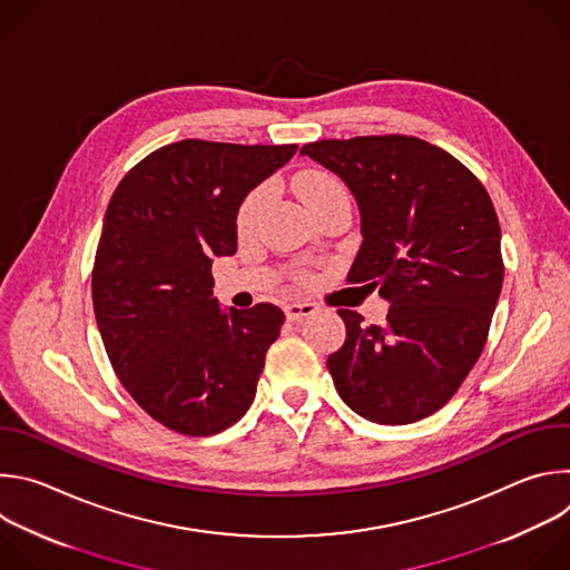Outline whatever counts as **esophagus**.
Instances as JSON below:
<instances>
[{
  "label": "esophagus",
  "mask_w": 570,
  "mask_h": 570,
  "mask_svg": "<svg viewBox=\"0 0 570 570\" xmlns=\"http://www.w3.org/2000/svg\"><path fill=\"white\" fill-rule=\"evenodd\" d=\"M284 311H286V317L295 322V320H302V317H308V315L317 313V304H313V302H288L284 306Z\"/></svg>",
  "instance_id": "1"
}]
</instances>
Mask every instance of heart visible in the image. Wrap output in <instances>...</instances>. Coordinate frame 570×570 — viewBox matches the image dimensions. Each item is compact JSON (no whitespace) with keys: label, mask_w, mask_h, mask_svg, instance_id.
<instances>
[{"label":"heart","mask_w":570,"mask_h":570,"mask_svg":"<svg viewBox=\"0 0 570 570\" xmlns=\"http://www.w3.org/2000/svg\"><path fill=\"white\" fill-rule=\"evenodd\" d=\"M293 185H295V191H297L299 200L306 205V209L313 216L320 214L322 209H327V207L350 203L345 185L330 171H317V169L302 171L293 180ZM268 200H271V187L268 185H257L255 189H250L246 194V198L240 200V205L236 209V229L240 234H248V232L255 229V225L262 218ZM299 279L308 282L311 277L306 273H302Z\"/></svg>","instance_id":"heart-1"}]
</instances>
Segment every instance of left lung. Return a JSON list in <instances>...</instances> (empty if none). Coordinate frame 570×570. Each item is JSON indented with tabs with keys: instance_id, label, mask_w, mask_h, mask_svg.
Instances as JSON below:
<instances>
[{
	"instance_id": "8db88e82",
	"label": "left lung",
	"mask_w": 570,
	"mask_h": 570,
	"mask_svg": "<svg viewBox=\"0 0 570 570\" xmlns=\"http://www.w3.org/2000/svg\"><path fill=\"white\" fill-rule=\"evenodd\" d=\"M299 153L361 207L347 282L392 302L383 324L338 308L347 338L327 358L334 385L370 422H420L458 392L490 334L505 271L492 198L460 159L413 135L320 139Z\"/></svg>"
}]
</instances>
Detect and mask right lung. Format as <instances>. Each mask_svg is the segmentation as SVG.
<instances>
[{"label":"right lung","instance_id":"add662e5","mask_svg":"<svg viewBox=\"0 0 570 570\" xmlns=\"http://www.w3.org/2000/svg\"><path fill=\"white\" fill-rule=\"evenodd\" d=\"M297 144H167L115 189L92 268V304L115 374L155 422L216 435L253 405L284 311L223 313L212 259L236 253V209Z\"/></svg>","mask_w":570,"mask_h":570}]
</instances>
